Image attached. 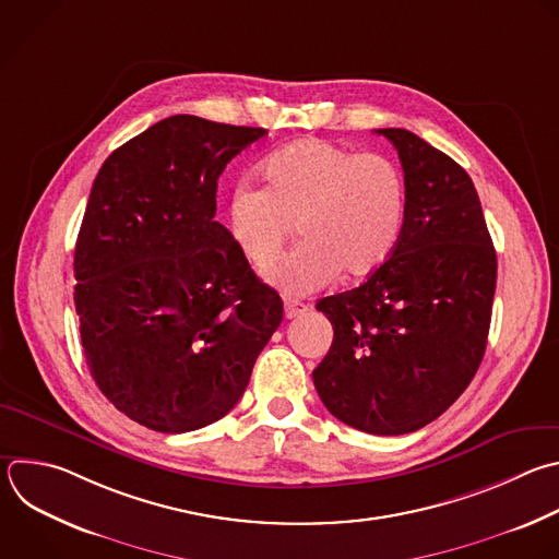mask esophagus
Listing matches in <instances>:
<instances>
[{"label":"esophagus","instance_id":"34e87169","mask_svg":"<svg viewBox=\"0 0 559 559\" xmlns=\"http://www.w3.org/2000/svg\"><path fill=\"white\" fill-rule=\"evenodd\" d=\"M307 309H309V305H305L300 300H292V298L285 300V318H296V316L305 313Z\"/></svg>","mask_w":559,"mask_h":559}]
</instances>
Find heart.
Segmentation results:
<instances>
[{
  "instance_id": "heart-1",
  "label": "heart",
  "mask_w": 559,
  "mask_h": 559,
  "mask_svg": "<svg viewBox=\"0 0 559 559\" xmlns=\"http://www.w3.org/2000/svg\"><path fill=\"white\" fill-rule=\"evenodd\" d=\"M263 179L265 189L252 181L235 186L228 228L241 254L267 270L298 224L300 246L267 276L285 294L318 292L342 272L364 278L395 252L406 183L389 157L309 138L270 155Z\"/></svg>"
}]
</instances>
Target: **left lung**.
<instances>
[{
	"instance_id": "1",
	"label": "left lung",
	"mask_w": 559,
	"mask_h": 559,
	"mask_svg": "<svg viewBox=\"0 0 559 559\" xmlns=\"http://www.w3.org/2000/svg\"><path fill=\"white\" fill-rule=\"evenodd\" d=\"M400 153L404 228L391 259L318 300L333 342L313 368L326 411L368 435H406L441 417L480 366L496 250L472 177L408 129H378Z\"/></svg>"
}]
</instances>
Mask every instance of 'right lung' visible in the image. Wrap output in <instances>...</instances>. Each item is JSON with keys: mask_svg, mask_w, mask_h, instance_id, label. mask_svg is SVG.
<instances>
[{"mask_svg": "<svg viewBox=\"0 0 559 559\" xmlns=\"http://www.w3.org/2000/svg\"><path fill=\"white\" fill-rule=\"evenodd\" d=\"M265 133L170 116L94 179L74 250L81 342L100 393L148 430L228 415L283 320L281 296L215 222L219 175Z\"/></svg>", "mask_w": 559, "mask_h": 559, "instance_id": "add662e5", "label": "right lung"}]
</instances>
